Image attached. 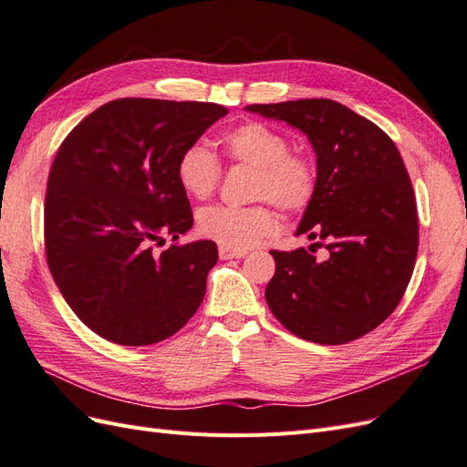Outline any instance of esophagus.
Instances as JSON below:
<instances>
[{
	"label": "esophagus",
	"mask_w": 467,
	"mask_h": 467,
	"mask_svg": "<svg viewBox=\"0 0 467 467\" xmlns=\"http://www.w3.org/2000/svg\"><path fill=\"white\" fill-rule=\"evenodd\" d=\"M247 255V251H239V249H230V247H220V259L228 261V259H242Z\"/></svg>",
	"instance_id": "34e87169"
}]
</instances>
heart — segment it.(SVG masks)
Returning <instances> with one entry per match:
<instances>
[{
    "instance_id": "obj_1",
    "label": "heart",
    "mask_w": 467,
    "mask_h": 467,
    "mask_svg": "<svg viewBox=\"0 0 467 467\" xmlns=\"http://www.w3.org/2000/svg\"><path fill=\"white\" fill-rule=\"evenodd\" d=\"M223 155L234 163L255 167L251 196L271 201L286 212H302L314 201L317 171L314 161L290 151L285 134L263 122H245L223 134ZM222 175L214 153L201 144L182 150L177 161L179 185L194 199H206ZM278 228L276 212L261 202L253 206H206L199 214V230L223 247L249 249Z\"/></svg>"
}]
</instances>
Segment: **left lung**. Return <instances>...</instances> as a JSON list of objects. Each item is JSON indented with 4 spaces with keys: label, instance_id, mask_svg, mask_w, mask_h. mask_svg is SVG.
<instances>
[{
    "label": "left lung",
    "instance_id": "1",
    "mask_svg": "<svg viewBox=\"0 0 467 467\" xmlns=\"http://www.w3.org/2000/svg\"><path fill=\"white\" fill-rule=\"evenodd\" d=\"M245 110L307 136L317 189L296 235L323 239L327 249L323 261L309 253L312 247L271 251L276 271L265 290L266 304L306 341H355L398 307L417 259L415 192L400 150L374 122L331 99Z\"/></svg>",
    "mask_w": 467,
    "mask_h": 467
}]
</instances>
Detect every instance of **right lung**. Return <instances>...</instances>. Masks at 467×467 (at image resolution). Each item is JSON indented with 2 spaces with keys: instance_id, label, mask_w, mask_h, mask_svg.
Here are the masks:
<instances>
[{
  "instance_id": "add662e5",
  "label": "right lung",
  "mask_w": 467,
  "mask_h": 467,
  "mask_svg": "<svg viewBox=\"0 0 467 467\" xmlns=\"http://www.w3.org/2000/svg\"><path fill=\"white\" fill-rule=\"evenodd\" d=\"M228 115L216 103L126 97L83 119L50 167L47 261L64 300L99 337L146 347L175 335L206 294L210 239L155 253L192 228L182 150Z\"/></svg>"
}]
</instances>
